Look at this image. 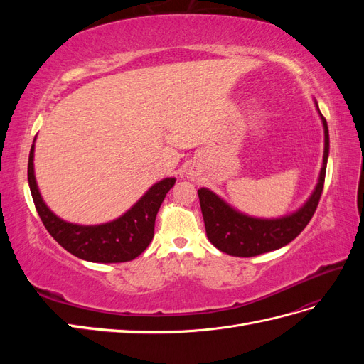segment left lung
<instances>
[{
  "label": "left lung",
  "instance_id": "obj_1",
  "mask_svg": "<svg viewBox=\"0 0 364 364\" xmlns=\"http://www.w3.org/2000/svg\"><path fill=\"white\" fill-rule=\"evenodd\" d=\"M316 107L318 111L317 103ZM318 115H321L325 130L322 170L321 174H318V182L310 199L296 213L281 218L249 217L237 211L232 206H229L211 190H197L208 240L218 250L232 257H257L261 255V253L277 250L289 245L305 229L316 213L318 200H321L329 153L328 124L321 111H318Z\"/></svg>",
  "mask_w": 364,
  "mask_h": 364
}]
</instances>
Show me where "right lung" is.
Instances as JSON below:
<instances>
[{"mask_svg": "<svg viewBox=\"0 0 364 364\" xmlns=\"http://www.w3.org/2000/svg\"><path fill=\"white\" fill-rule=\"evenodd\" d=\"M35 144L28 156V185L36 211L43 226L58 243L74 257L91 262H126L135 259L147 249L155 235L156 214L165 196L174 185V178L162 179L114 222L82 226L68 223L53 214L42 200L33 168Z\"/></svg>", "mask_w": 364, "mask_h": 364, "instance_id": "1", "label": "right lung"}]
</instances>
